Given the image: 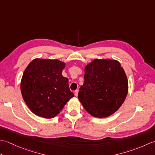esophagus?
<instances>
[{"label": "esophagus", "instance_id": "esophagus-1", "mask_svg": "<svg viewBox=\"0 0 155 155\" xmlns=\"http://www.w3.org/2000/svg\"><path fill=\"white\" fill-rule=\"evenodd\" d=\"M78 90H76V91H74V95H75L76 97L78 96Z\"/></svg>", "mask_w": 155, "mask_h": 155}]
</instances>
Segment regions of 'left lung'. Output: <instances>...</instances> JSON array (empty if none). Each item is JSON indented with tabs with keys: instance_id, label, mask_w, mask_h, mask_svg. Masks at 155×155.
I'll return each instance as SVG.
<instances>
[{
	"instance_id": "8db88e82",
	"label": "left lung",
	"mask_w": 155,
	"mask_h": 155,
	"mask_svg": "<svg viewBox=\"0 0 155 155\" xmlns=\"http://www.w3.org/2000/svg\"><path fill=\"white\" fill-rule=\"evenodd\" d=\"M84 78L78 97L92 116H110L124 103L128 93V81L118 61L95 59L85 67Z\"/></svg>"
}]
</instances>
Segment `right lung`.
Segmentation results:
<instances>
[{
    "label": "right lung",
    "instance_id": "obj_1",
    "mask_svg": "<svg viewBox=\"0 0 155 155\" xmlns=\"http://www.w3.org/2000/svg\"><path fill=\"white\" fill-rule=\"evenodd\" d=\"M64 62L58 60L34 59L23 73L21 90L30 110L38 117L52 118L74 97L68 78L62 77Z\"/></svg>",
    "mask_w": 155,
    "mask_h": 155
}]
</instances>
